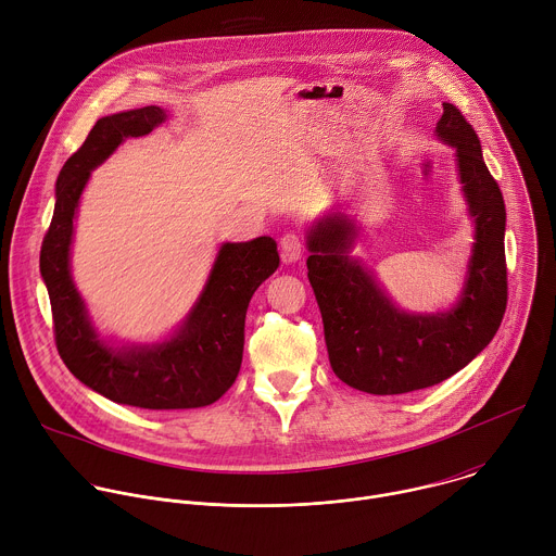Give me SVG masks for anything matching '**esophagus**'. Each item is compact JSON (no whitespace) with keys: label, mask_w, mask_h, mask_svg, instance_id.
Segmentation results:
<instances>
[{"label":"esophagus","mask_w":556,"mask_h":556,"mask_svg":"<svg viewBox=\"0 0 556 556\" xmlns=\"http://www.w3.org/2000/svg\"><path fill=\"white\" fill-rule=\"evenodd\" d=\"M279 249H281V257L283 262L292 264V262H299L303 257V251H305V244H303V238L296 233V231H290L281 238L279 242Z\"/></svg>","instance_id":"obj_1"}]
</instances>
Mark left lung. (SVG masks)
<instances>
[{
    "mask_svg": "<svg viewBox=\"0 0 556 556\" xmlns=\"http://www.w3.org/2000/svg\"><path fill=\"white\" fill-rule=\"evenodd\" d=\"M437 137L454 148L473 244L458 301L406 312L353 253L362 227L333 210L307 229V277L323 316L333 374L362 393L402 395L458 374L495 336L506 309L504 199L463 113L443 102Z\"/></svg>",
    "mask_w": 556,
    "mask_h": 556,
    "instance_id": "1",
    "label": "left lung"
}]
</instances>
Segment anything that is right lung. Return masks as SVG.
<instances>
[{
	"label": "right lung",
	"mask_w": 556,
	"mask_h": 556,
	"mask_svg": "<svg viewBox=\"0 0 556 556\" xmlns=\"http://www.w3.org/2000/svg\"><path fill=\"white\" fill-rule=\"evenodd\" d=\"M167 119L161 106L100 117L56 178L52 225L41 247V277L50 294L56 349L65 366L102 397L146 408H203L236 382L244 351V318L255 290L279 268L277 242H225L197 303L159 342H113L96 329L72 277V242L80 197L91 172L128 137H143Z\"/></svg>",
	"instance_id": "add662e5"
}]
</instances>
